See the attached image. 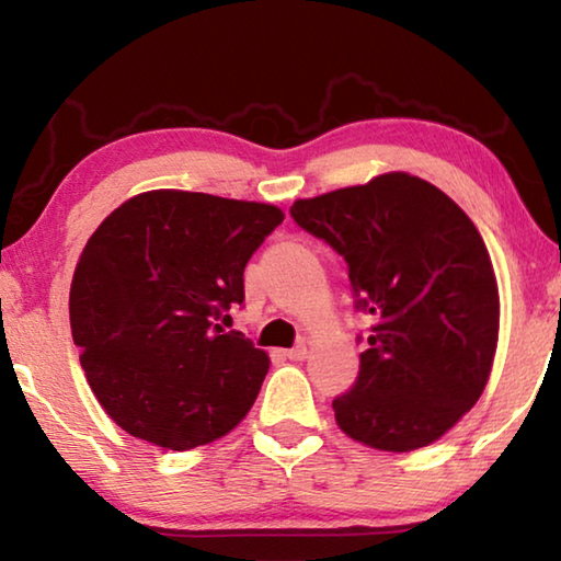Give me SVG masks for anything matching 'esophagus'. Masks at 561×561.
Returning <instances> with one entry per match:
<instances>
[{"label":"esophagus","mask_w":561,"mask_h":561,"mask_svg":"<svg viewBox=\"0 0 561 561\" xmlns=\"http://www.w3.org/2000/svg\"><path fill=\"white\" fill-rule=\"evenodd\" d=\"M284 354H287V358H291V360H304V358H307L309 351H307V346H304V344H297V346H291V348L284 351Z\"/></svg>","instance_id":"esophagus-1"}]
</instances>
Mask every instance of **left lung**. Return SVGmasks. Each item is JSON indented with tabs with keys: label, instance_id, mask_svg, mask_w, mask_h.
<instances>
[{
	"label": "left lung",
	"instance_id": "left-lung-1",
	"mask_svg": "<svg viewBox=\"0 0 561 561\" xmlns=\"http://www.w3.org/2000/svg\"><path fill=\"white\" fill-rule=\"evenodd\" d=\"M289 215L348 267L354 307L374 314L339 428L378 450L438 440L478 403L497 348L500 297L478 227L408 173L297 201Z\"/></svg>",
	"mask_w": 561,
	"mask_h": 561
}]
</instances>
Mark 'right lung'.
I'll return each mask as SVG.
<instances>
[{"label":"right lung","mask_w":561,"mask_h":561,"mask_svg":"<svg viewBox=\"0 0 561 561\" xmlns=\"http://www.w3.org/2000/svg\"><path fill=\"white\" fill-rule=\"evenodd\" d=\"M279 207L183 190L130 197L91 234L69 314L91 391L133 438L190 450L230 433L270 358L215 324L244 304V267Z\"/></svg>","instance_id":"obj_1"}]
</instances>
